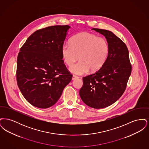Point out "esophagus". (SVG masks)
Masks as SVG:
<instances>
[{
	"instance_id": "esophagus-1",
	"label": "esophagus",
	"mask_w": 149,
	"mask_h": 149,
	"mask_svg": "<svg viewBox=\"0 0 149 149\" xmlns=\"http://www.w3.org/2000/svg\"><path fill=\"white\" fill-rule=\"evenodd\" d=\"M79 78L78 76H77V75H72V80H74V79H77V78Z\"/></svg>"
}]
</instances>
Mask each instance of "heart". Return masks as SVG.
<instances>
[{
  "mask_svg": "<svg viewBox=\"0 0 149 149\" xmlns=\"http://www.w3.org/2000/svg\"><path fill=\"white\" fill-rule=\"evenodd\" d=\"M70 43L61 47L64 63L70 66L79 58L80 61L70 68V71L78 75L89 70H99L108 58L109 46L106 40L94 34L84 32L71 37Z\"/></svg>",
  "mask_w": 149,
  "mask_h": 149,
  "instance_id": "b5f03b06",
  "label": "heart"
}]
</instances>
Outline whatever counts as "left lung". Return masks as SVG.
Returning a JSON list of instances; mask_svg holds the SVG:
<instances>
[{
  "instance_id": "8db88e82",
  "label": "left lung",
  "mask_w": 149,
  "mask_h": 149,
  "mask_svg": "<svg viewBox=\"0 0 149 149\" xmlns=\"http://www.w3.org/2000/svg\"><path fill=\"white\" fill-rule=\"evenodd\" d=\"M106 38L109 51L103 66L95 73L83 78L79 95L87 106L95 109L109 106L126 90L132 71L126 44L109 31L92 29Z\"/></svg>"
}]
</instances>
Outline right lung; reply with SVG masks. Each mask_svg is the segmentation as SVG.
<instances>
[{
    "label": "right lung",
    "mask_w": 149,
    "mask_h": 149,
    "mask_svg": "<svg viewBox=\"0 0 149 149\" xmlns=\"http://www.w3.org/2000/svg\"><path fill=\"white\" fill-rule=\"evenodd\" d=\"M70 27L57 25L38 29L20 49L17 60V85L33 106L47 108L54 105L72 79L61 55Z\"/></svg>",
    "instance_id": "add662e5"
}]
</instances>
